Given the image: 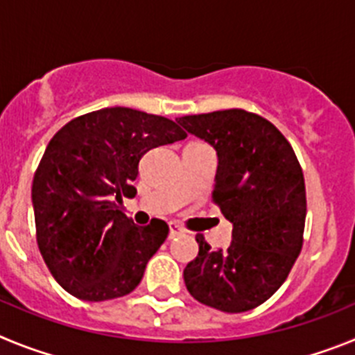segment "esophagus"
Wrapping results in <instances>:
<instances>
[{
  "instance_id": "obj_1",
  "label": "esophagus",
  "mask_w": 355,
  "mask_h": 355,
  "mask_svg": "<svg viewBox=\"0 0 355 355\" xmlns=\"http://www.w3.org/2000/svg\"><path fill=\"white\" fill-rule=\"evenodd\" d=\"M181 233H183V227L178 222H168V236L174 238Z\"/></svg>"
}]
</instances>
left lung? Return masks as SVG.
<instances>
[{
  "label": "left lung",
  "mask_w": 355,
  "mask_h": 355,
  "mask_svg": "<svg viewBox=\"0 0 355 355\" xmlns=\"http://www.w3.org/2000/svg\"><path fill=\"white\" fill-rule=\"evenodd\" d=\"M178 124L216 150L213 200L233 224L227 250L197 234L199 254L183 272L187 290L218 311H249L279 290L302 249V168L283 133L245 110L187 115Z\"/></svg>",
  "instance_id": "1"
}]
</instances>
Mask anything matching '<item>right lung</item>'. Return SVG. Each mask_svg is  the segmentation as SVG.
<instances>
[{
  "mask_svg": "<svg viewBox=\"0 0 355 355\" xmlns=\"http://www.w3.org/2000/svg\"><path fill=\"white\" fill-rule=\"evenodd\" d=\"M183 139L171 119L115 106L72 119L49 140L31 205L40 254L65 291L101 302L139 286L168 225L153 218L140 227L119 205L137 193L147 150Z\"/></svg>",
  "mask_w": 355,
  "mask_h": 355,
  "instance_id": "right-lung-1",
  "label": "right lung"
}]
</instances>
